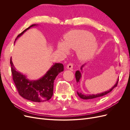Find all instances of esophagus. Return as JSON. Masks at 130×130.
I'll return each mask as SVG.
<instances>
[{
  "label": "esophagus",
  "mask_w": 130,
  "mask_h": 130,
  "mask_svg": "<svg viewBox=\"0 0 130 130\" xmlns=\"http://www.w3.org/2000/svg\"><path fill=\"white\" fill-rule=\"evenodd\" d=\"M73 68V64L72 63H69V64H68L67 66V68L68 69H70V70H72Z\"/></svg>",
  "instance_id": "1"
}]
</instances>
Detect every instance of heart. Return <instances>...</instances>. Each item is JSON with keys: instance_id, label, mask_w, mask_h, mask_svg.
<instances>
[{"instance_id": "b5f03b06", "label": "heart", "mask_w": 130, "mask_h": 130, "mask_svg": "<svg viewBox=\"0 0 130 130\" xmlns=\"http://www.w3.org/2000/svg\"><path fill=\"white\" fill-rule=\"evenodd\" d=\"M64 42H59L58 49L67 53L69 49L76 50L77 56L81 60H88L95 54L98 42L93 34L83 30H73L67 33Z\"/></svg>"}]
</instances>
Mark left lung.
<instances>
[{"mask_svg":"<svg viewBox=\"0 0 130 130\" xmlns=\"http://www.w3.org/2000/svg\"><path fill=\"white\" fill-rule=\"evenodd\" d=\"M84 66H85V64L82 66L81 68V70H82V67H84ZM81 77V72L79 71V70H77V71L75 73V77H76V80L77 82L80 81ZM118 81H119V78L117 80L116 84L115 85H114V86H113V87L111 89H110L108 90H107V91L104 92L103 93H101L97 94H87V95H86V94H83L80 92H77V95H78V96H79L80 98H81V99H85V100L95 99V98H99V97H101V96H103L105 95H106V94L109 93V92H111L114 88H116L118 85Z\"/></svg>","mask_w":130,"mask_h":130,"instance_id":"obj_1","label":"left lung"}]
</instances>
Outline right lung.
Here are the masks:
<instances>
[{
	"label": "right lung",
	"instance_id": "right-lung-1",
	"mask_svg": "<svg viewBox=\"0 0 130 130\" xmlns=\"http://www.w3.org/2000/svg\"><path fill=\"white\" fill-rule=\"evenodd\" d=\"M36 25L33 24L27 27L18 35L17 38L30 27ZM10 64L13 80L19 95L25 99L37 103L46 101L51 99L53 95L54 80L58 74L64 70L62 63H55L42 77L37 80L30 81L15 68L11 57Z\"/></svg>",
	"mask_w": 130,
	"mask_h": 130
}]
</instances>
